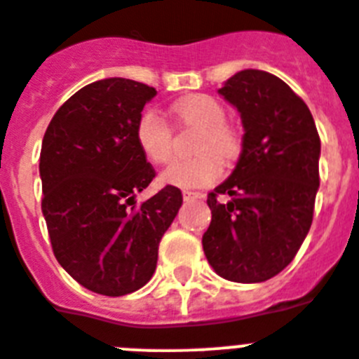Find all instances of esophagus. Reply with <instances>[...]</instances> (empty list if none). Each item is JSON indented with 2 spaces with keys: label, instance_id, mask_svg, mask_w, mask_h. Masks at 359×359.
I'll list each match as a JSON object with an SVG mask.
<instances>
[{
  "label": "esophagus",
  "instance_id": "esophagus-1",
  "mask_svg": "<svg viewBox=\"0 0 359 359\" xmlns=\"http://www.w3.org/2000/svg\"><path fill=\"white\" fill-rule=\"evenodd\" d=\"M203 198L201 192H192V191H183V200L185 201H192V200H200Z\"/></svg>",
  "mask_w": 359,
  "mask_h": 359
}]
</instances>
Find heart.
Wrapping results in <instances>:
<instances>
[{
    "mask_svg": "<svg viewBox=\"0 0 359 359\" xmlns=\"http://www.w3.org/2000/svg\"><path fill=\"white\" fill-rule=\"evenodd\" d=\"M174 114L185 125L198 128L191 159L174 161L161 174V182L180 189H200L217 182L223 161H232L241 150L238 128L225 119V109L209 94H191L172 105ZM136 142L150 163L163 165L170 159V128L158 110L147 109L136 123Z\"/></svg>",
    "mask_w": 359,
    "mask_h": 359,
    "instance_id": "b5f03b06",
    "label": "heart"
}]
</instances>
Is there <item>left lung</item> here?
<instances>
[{
    "mask_svg": "<svg viewBox=\"0 0 359 359\" xmlns=\"http://www.w3.org/2000/svg\"><path fill=\"white\" fill-rule=\"evenodd\" d=\"M217 94L240 112L245 134L234 170L207 198L212 219L201 243L216 274L259 283L280 274L307 238L320 136L305 101L271 72L241 70ZM217 194L231 200L222 204Z\"/></svg>",
    "mask_w": 359,
    "mask_h": 359,
    "instance_id": "obj_1",
    "label": "left lung"
}]
</instances>
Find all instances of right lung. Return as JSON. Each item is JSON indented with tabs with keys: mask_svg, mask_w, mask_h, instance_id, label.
<instances>
[{
	"mask_svg": "<svg viewBox=\"0 0 359 359\" xmlns=\"http://www.w3.org/2000/svg\"><path fill=\"white\" fill-rule=\"evenodd\" d=\"M154 96L140 81L100 79L70 96L43 136L41 210L54 256L103 296H125L152 278L159 241L183 203L172 185L136 203L156 176L136 142Z\"/></svg>",
	"mask_w": 359,
	"mask_h": 359,
	"instance_id": "obj_1",
	"label": "right lung"
}]
</instances>
